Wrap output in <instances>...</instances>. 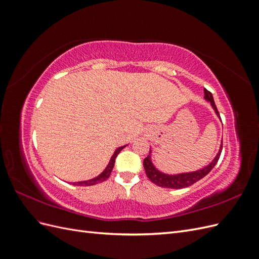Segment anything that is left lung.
Returning a JSON list of instances; mask_svg holds the SVG:
<instances>
[{
    "label": "left lung",
    "mask_w": 259,
    "mask_h": 259,
    "mask_svg": "<svg viewBox=\"0 0 259 259\" xmlns=\"http://www.w3.org/2000/svg\"><path fill=\"white\" fill-rule=\"evenodd\" d=\"M204 98L207 101H209L211 107H213V109L215 110V113L217 114V116H219V112H218L217 107L215 105L213 95H211L210 92H208L205 89H204ZM222 149H223V143L221 145V148H219V151H218L217 155L215 156V159L211 161L207 166L203 167L199 170L190 171V173H182V174H176V175H168V174L162 173V171L155 168L153 163L151 162V150L149 151L148 156L144 160V167L146 170L147 177L156 186H160L162 188H170V189H182V188L189 187L197 182H199L200 179L205 177L209 173V171L213 169V167L216 165L218 160H219V156H221Z\"/></svg>",
    "instance_id": "1"
}]
</instances>
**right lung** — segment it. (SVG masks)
Returning a JSON list of instances; mask_svg holds the SVG:
<instances>
[{"label": "right lung", "instance_id": "add662e5", "mask_svg": "<svg viewBox=\"0 0 259 259\" xmlns=\"http://www.w3.org/2000/svg\"><path fill=\"white\" fill-rule=\"evenodd\" d=\"M126 146H122L120 148H117L116 150L114 151L113 155L111 156L110 161H109L107 167L104 169V171L101 174H99L97 177L93 178V179H89V180H84V182H77V183H73L74 186H93V185H96V184H99V183H103L105 182L106 179L109 178V176H110L111 171H112V168L114 166V162H115V158L117 156V154L120 153V151L122 150L123 148H125Z\"/></svg>", "mask_w": 259, "mask_h": 259}]
</instances>
